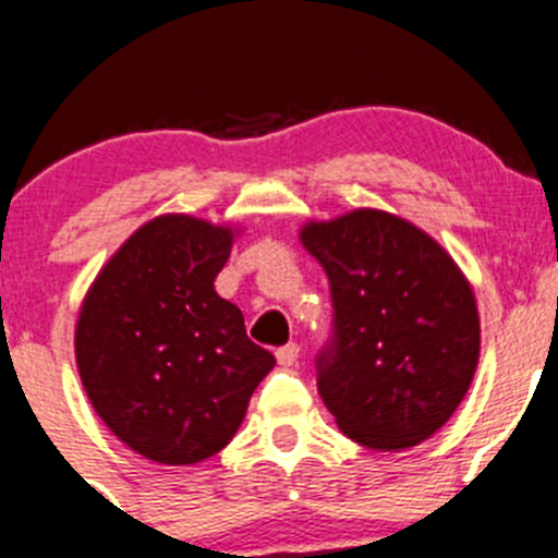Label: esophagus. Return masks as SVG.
Returning <instances> with one entry per match:
<instances>
[{"mask_svg":"<svg viewBox=\"0 0 558 558\" xmlns=\"http://www.w3.org/2000/svg\"><path fill=\"white\" fill-rule=\"evenodd\" d=\"M275 356H278V362L283 364V367H294L296 359H300V345H296V342H289V345L278 348Z\"/></svg>","mask_w":558,"mask_h":558,"instance_id":"1","label":"esophagus"}]
</instances>
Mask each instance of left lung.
<instances>
[{"label": "left lung", "mask_w": 558, "mask_h": 558, "mask_svg": "<svg viewBox=\"0 0 558 558\" xmlns=\"http://www.w3.org/2000/svg\"><path fill=\"white\" fill-rule=\"evenodd\" d=\"M329 278L331 337L318 393L359 446L402 451L453 415L481 356L475 294L456 262L404 218L353 210L302 229Z\"/></svg>", "instance_id": "obj_1"}]
</instances>
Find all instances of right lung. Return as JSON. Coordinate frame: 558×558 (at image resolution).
Listing matches in <instances>:
<instances>
[{
  "label": "right lung",
  "mask_w": 558,
  "mask_h": 558,
  "mask_svg": "<svg viewBox=\"0 0 558 558\" xmlns=\"http://www.w3.org/2000/svg\"><path fill=\"white\" fill-rule=\"evenodd\" d=\"M232 229L159 216L105 264L83 300L75 359L107 429L159 464H196L229 446L275 356L247 340L216 294Z\"/></svg>",
  "instance_id": "obj_1"
}]
</instances>
